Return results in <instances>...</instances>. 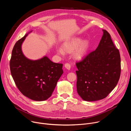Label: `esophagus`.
Instances as JSON below:
<instances>
[{
    "label": "esophagus",
    "mask_w": 131,
    "mask_h": 131,
    "mask_svg": "<svg viewBox=\"0 0 131 131\" xmlns=\"http://www.w3.org/2000/svg\"><path fill=\"white\" fill-rule=\"evenodd\" d=\"M65 67L66 69H67L68 70H70V69L71 68V66H70V65L69 63H66L65 64Z\"/></svg>",
    "instance_id": "esophagus-1"
}]
</instances>
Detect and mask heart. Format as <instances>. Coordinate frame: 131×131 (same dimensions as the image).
Wrapping results in <instances>:
<instances>
[{
    "label": "heart",
    "instance_id": "b5f03b06",
    "mask_svg": "<svg viewBox=\"0 0 131 131\" xmlns=\"http://www.w3.org/2000/svg\"><path fill=\"white\" fill-rule=\"evenodd\" d=\"M63 48V49L62 48H57V52L58 54L63 55L64 53V51L70 53L76 49L73 53L74 57L77 59H81L87 52L89 42L86 40L82 42V39L79 38H74L64 43Z\"/></svg>",
    "mask_w": 131,
    "mask_h": 131
}]
</instances>
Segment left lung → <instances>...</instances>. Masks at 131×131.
<instances>
[{
    "instance_id": "left-lung-1",
    "label": "left lung",
    "mask_w": 131,
    "mask_h": 131,
    "mask_svg": "<svg viewBox=\"0 0 131 131\" xmlns=\"http://www.w3.org/2000/svg\"><path fill=\"white\" fill-rule=\"evenodd\" d=\"M103 35L95 51L76 63L77 90L85 101H96L108 96L117 85L121 73V59L110 35Z\"/></svg>"
}]
</instances>
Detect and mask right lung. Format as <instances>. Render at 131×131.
Segmentation results:
<instances>
[{
    "label": "right lung",
    "mask_w": 131,
    "mask_h": 131,
    "mask_svg": "<svg viewBox=\"0 0 131 131\" xmlns=\"http://www.w3.org/2000/svg\"><path fill=\"white\" fill-rule=\"evenodd\" d=\"M28 34L13 47L10 61L11 73L24 96L34 101H43L51 96L63 74V64L53 63L46 56L34 61L26 58L21 47Z\"/></svg>",
    "instance_id": "right-lung-1"
}]
</instances>
